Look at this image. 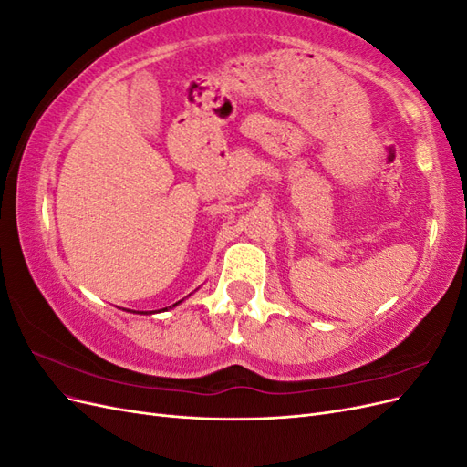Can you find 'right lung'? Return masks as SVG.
I'll use <instances>...</instances> for the list:
<instances>
[{
  "instance_id": "1",
  "label": "right lung",
  "mask_w": 467,
  "mask_h": 467,
  "mask_svg": "<svg viewBox=\"0 0 467 467\" xmlns=\"http://www.w3.org/2000/svg\"><path fill=\"white\" fill-rule=\"evenodd\" d=\"M181 302H182V300H179V302H177V304H173V306H169V307H175V306H179V304H181ZM165 309H167V307H165Z\"/></svg>"
}]
</instances>
